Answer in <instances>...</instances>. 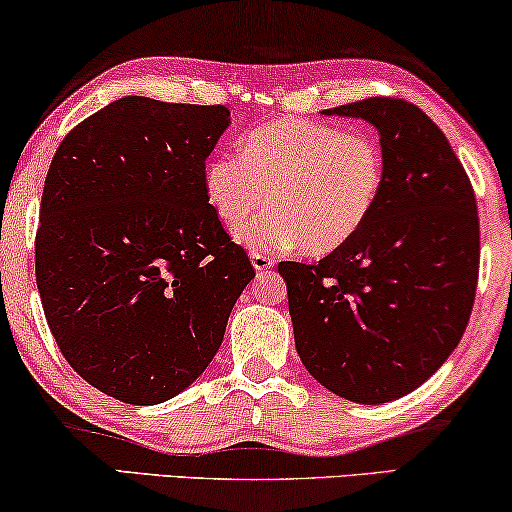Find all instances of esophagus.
I'll return each instance as SVG.
<instances>
[{"mask_svg": "<svg viewBox=\"0 0 512 512\" xmlns=\"http://www.w3.org/2000/svg\"><path fill=\"white\" fill-rule=\"evenodd\" d=\"M250 262H253L257 271H266V269H271L273 264H276V259H273L271 255H266V253H259V250H253V253H250Z\"/></svg>", "mask_w": 512, "mask_h": 512, "instance_id": "1", "label": "esophagus"}]
</instances>
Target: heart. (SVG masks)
Wrapping results in <instances>:
<instances>
[{
  "label": "heart",
  "mask_w": 512,
  "mask_h": 512,
  "mask_svg": "<svg viewBox=\"0 0 512 512\" xmlns=\"http://www.w3.org/2000/svg\"><path fill=\"white\" fill-rule=\"evenodd\" d=\"M385 176V150L369 132L283 118L250 129L241 155L213 157L204 169V192L229 227L273 201L239 232L250 248L304 243L306 253L327 255L366 227L383 197Z\"/></svg>",
  "instance_id": "heart-1"
}]
</instances>
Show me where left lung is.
<instances>
[{
    "label": "left lung",
    "instance_id": "8db88e82",
    "mask_svg": "<svg viewBox=\"0 0 512 512\" xmlns=\"http://www.w3.org/2000/svg\"><path fill=\"white\" fill-rule=\"evenodd\" d=\"M322 113L378 129L385 190L350 243L278 271L308 373L348 401L385 403L434 376L462 341L478 287V206L455 150L415 104L369 97Z\"/></svg>",
    "mask_w": 512,
    "mask_h": 512
}]
</instances>
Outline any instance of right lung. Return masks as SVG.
I'll return each instance as SVG.
<instances>
[{
	"label": "right lung",
	"instance_id": "obj_1",
	"mask_svg": "<svg viewBox=\"0 0 512 512\" xmlns=\"http://www.w3.org/2000/svg\"><path fill=\"white\" fill-rule=\"evenodd\" d=\"M227 106L122 97L64 136L43 185L37 287L85 383L155 406L197 380L255 278L204 192Z\"/></svg>",
	"mask_w": 512,
	"mask_h": 512
}]
</instances>
